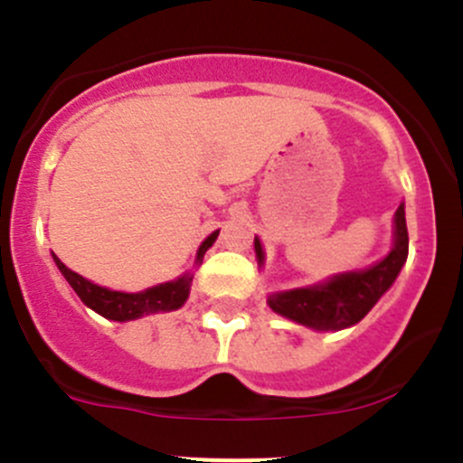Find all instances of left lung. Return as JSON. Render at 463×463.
<instances>
[{"instance_id": "left-lung-1", "label": "left lung", "mask_w": 463, "mask_h": 463, "mask_svg": "<svg viewBox=\"0 0 463 463\" xmlns=\"http://www.w3.org/2000/svg\"><path fill=\"white\" fill-rule=\"evenodd\" d=\"M394 226V249L376 266L361 273L338 275L320 287L275 293L269 298V307L275 314L287 316L311 329L329 331L356 325L358 320L365 318L378 298L392 287L401 266L408 260V226H405L403 203L396 210ZM255 253L261 261V246L258 240H255Z\"/></svg>"}]
</instances>
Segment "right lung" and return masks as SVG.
I'll list each match as a JSON object with an SVG mask.
<instances>
[{
	"label": "right lung",
	"mask_w": 463,
	"mask_h": 463,
	"mask_svg": "<svg viewBox=\"0 0 463 463\" xmlns=\"http://www.w3.org/2000/svg\"><path fill=\"white\" fill-rule=\"evenodd\" d=\"M219 232H213L208 240L203 241L202 249H199L197 260L203 258L205 250L213 246V241L217 240ZM55 264L58 269L62 270V275L67 278V282L71 284L73 291L78 293L82 302L87 307H91L96 314L105 316L109 320H134V318H141V316L147 314H156V311H172V309H179L181 305L185 302L190 293V279L193 278H179L176 282H165V284H158V287L147 288L143 293H120V291H109V288H102L98 284L89 282V279L82 278V275L73 273L71 269L62 264L58 258L53 255Z\"/></svg>",
	"instance_id": "right-lung-1"
}]
</instances>
